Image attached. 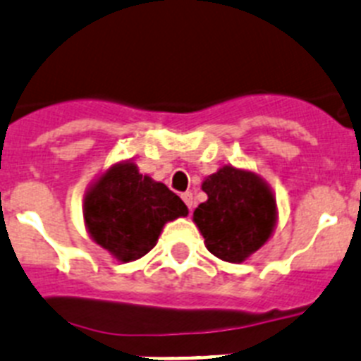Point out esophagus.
Segmentation results:
<instances>
[{
	"instance_id": "1",
	"label": "esophagus",
	"mask_w": 361,
	"mask_h": 361,
	"mask_svg": "<svg viewBox=\"0 0 361 361\" xmlns=\"http://www.w3.org/2000/svg\"><path fill=\"white\" fill-rule=\"evenodd\" d=\"M183 200L186 202V206L190 207V209H193L195 207V197L191 191H186V193H183Z\"/></svg>"
}]
</instances>
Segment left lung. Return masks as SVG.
Masks as SVG:
<instances>
[{"label": "left lung", "mask_w": 361, "mask_h": 361, "mask_svg": "<svg viewBox=\"0 0 361 361\" xmlns=\"http://www.w3.org/2000/svg\"><path fill=\"white\" fill-rule=\"evenodd\" d=\"M207 200L195 209L193 221L211 254L241 263L264 245L276 227V198L252 171L224 166L202 183Z\"/></svg>", "instance_id": "8db88e82"}]
</instances>
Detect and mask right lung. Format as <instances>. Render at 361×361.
Returning <instances> with one entry per match:
<instances>
[{"instance_id": "1", "label": "right lung", "mask_w": 361, "mask_h": 361, "mask_svg": "<svg viewBox=\"0 0 361 361\" xmlns=\"http://www.w3.org/2000/svg\"><path fill=\"white\" fill-rule=\"evenodd\" d=\"M186 204L134 163L109 168L84 198V218L98 245L120 261H135L150 252L164 224L186 216Z\"/></svg>"}]
</instances>
